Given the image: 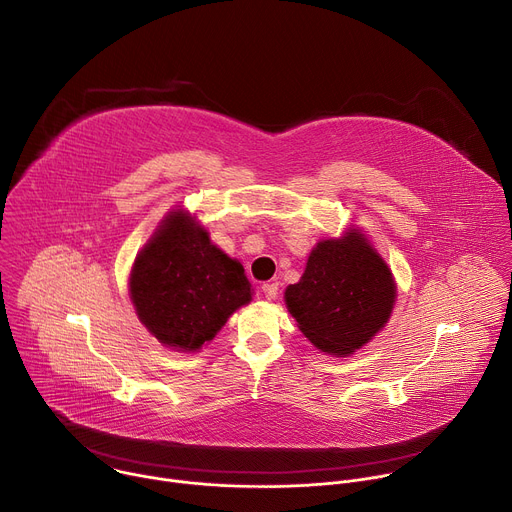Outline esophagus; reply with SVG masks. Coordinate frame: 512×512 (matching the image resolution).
Instances as JSON below:
<instances>
[{
	"label": "esophagus",
	"mask_w": 512,
	"mask_h": 512,
	"mask_svg": "<svg viewBox=\"0 0 512 512\" xmlns=\"http://www.w3.org/2000/svg\"><path fill=\"white\" fill-rule=\"evenodd\" d=\"M263 296L267 300H275L277 298V289H279V283L277 281H271V283H263Z\"/></svg>",
	"instance_id": "esophagus-1"
}]
</instances>
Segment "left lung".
<instances>
[{"mask_svg":"<svg viewBox=\"0 0 512 512\" xmlns=\"http://www.w3.org/2000/svg\"><path fill=\"white\" fill-rule=\"evenodd\" d=\"M283 300L318 350L348 356L385 328L397 283L367 235L350 225L342 237L316 243L304 275L285 287Z\"/></svg>","mask_w":512,"mask_h":512,"instance_id":"obj_1","label":"left lung"}]
</instances>
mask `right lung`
<instances>
[{
	"label": "right lung",
	"mask_w": 512,
	"mask_h": 512,
	"mask_svg": "<svg viewBox=\"0 0 512 512\" xmlns=\"http://www.w3.org/2000/svg\"><path fill=\"white\" fill-rule=\"evenodd\" d=\"M129 298L164 346L196 352L253 300L243 265L218 249L196 216L170 210L137 253Z\"/></svg>",
	"instance_id": "obj_1"
}]
</instances>
